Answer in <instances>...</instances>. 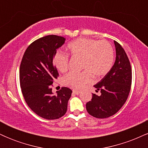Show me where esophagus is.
I'll return each instance as SVG.
<instances>
[{
  "instance_id": "34e87169",
  "label": "esophagus",
  "mask_w": 148,
  "mask_h": 148,
  "mask_svg": "<svg viewBox=\"0 0 148 148\" xmlns=\"http://www.w3.org/2000/svg\"><path fill=\"white\" fill-rule=\"evenodd\" d=\"M73 93L75 95H79L81 93V90H73Z\"/></svg>"
}]
</instances>
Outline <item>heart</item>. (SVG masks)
Masks as SVG:
<instances>
[{
  "mask_svg": "<svg viewBox=\"0 0 148 148\" xmlns=\"http://www.w3.org/2000/svg\"><path fill=\"white\" fill-rule=\"evenodd\" d=\"M67 50L72 57L82 59L81 72H70L62 78L67 86L81 88L88 84L91 76L99 79L110 72L114 62V51L111 44L106 40L97 41L90 38H78L68 44ZM53 64L58 70L64 73L69 67V56L58 52L53 57Z\"/></svg>",
  "mask_w": 148,
  "mask_h": 148,
  "instance_id": "1",
  "label": "heart"
}]
</instances>
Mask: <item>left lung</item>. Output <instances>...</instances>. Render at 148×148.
<instances>
[{
    "label": "left lung",
    "mask_w": 148,
    "mask_h": 148,
    "mask_svg": "<svg viewBox=\"0 0 148 148\" xmlns=\"http://www.w3.org/2000/svg\"><path fill=\"white\" fill-rule=\"evenodd\" d=\"M116 57L110 72L94 87L100 95L92 94L86 103V110L92 116L106 118L118 112L126 102L132 85V67L122 46L114 41Z\"/></svg>",
    "instance_id": "obj_1"
}]
</instances>
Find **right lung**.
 Returning a JSON list of instances; mask_svg holds the SVG:
<instances>
[{"instance_id":"right-lung-1","label":"right lung","mask_w":148,"mask_h":148,"mask_svg":"<svg viewBox=\"0 0 148 148\" xmlns=\"http://www.w3.org/2000/svg\"><path fill=\"white\" fill-rule=\"evenodd\" d=\"M65 38L51 35L30 44L22 58L19 69L20 86L30 109L47 120H56L65 114L72 91L62 87L57 95L52 92V84L58 76L53 60Z\"/></svg>"}]
</instances>
